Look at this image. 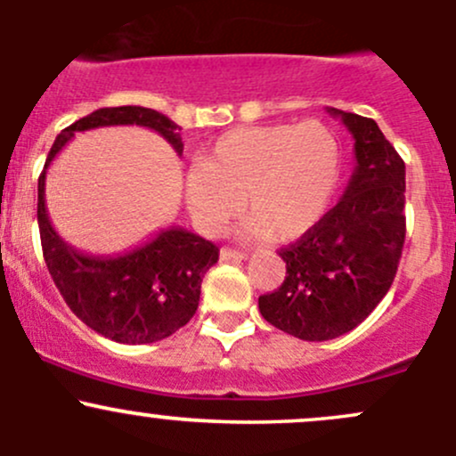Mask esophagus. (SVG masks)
<instances>
[{
  "label": "esophagus",
  "instance_id": "obj_1",
  "mask_svg": "<svg viewBox=\"0 0 456 456\" xmlns=\"http://www.w3.org/2000/svg\"><path fill=\"white\" fill-rule=\"evenodd\" d=\"M247 257H249L247 251L229 249V247H223V249H220V260H247Z\"/></svg>",
  "mask_w": 456,
  "mask_h": 456
}]
</instances>
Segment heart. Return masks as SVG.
<instances>
[{
    "label": "heart",
    "instance_id": "heart-1",
    "mask_svg": "<svg viewBox=\"0 0 456 456\" xmlns=\"http://www.w3.org/2000/svg\"><path fill=\"white\" fill-rule=\"evenodd\" d=\"M342 150L326 123L236 127L220 136L185 178L191 218L218 233L240 211L245 238H300L322 218L338 190Z\"/></svg>",
    "mask_w": 456,
    "mask_h": 456
}]
</instances>
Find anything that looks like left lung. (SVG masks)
<instances>
[{"mask_svg":"<svg viewBox=\"0 0 456 456\" xmlns=\"http://www.w3.org/2000/svg\"><path fill=\"white\" fill-rule=\"evenodd\" d=\"M353 134L355 169L342 199L280 249L287 278L257 297L262 317L306 342L348 333L388 293L406 240V165L372 118L326 108Z\"/></svg>","mask_w":456,"mask_h":456,"instance_id":"obj_1","label":"left lung"}]
</instances>
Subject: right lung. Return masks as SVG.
<instances>
[{
	"mask_svg": "<svg viewBox=\"0 0 456 456\" xmlns=\"http://www.w3.org/2000/svg\"><path fill=\"white\" fill-rule=\"evenodd\" d=\"M114 126L159 132L178 156L183 154L181 127L141 105L101 108L68 126L50 147L37 187L41 249L59 293L84 324L112 342L151 344L169 338L194 317L202 278L218 262V247L183 227H167L126 254L90 256L59 236L45 209L48 165L77 132Z\"/></svg>",
	"mask_w": 456,
	"mask_h": 456,
	"instance_id": "1",
	"label": "right lung"
}]
</instances>
